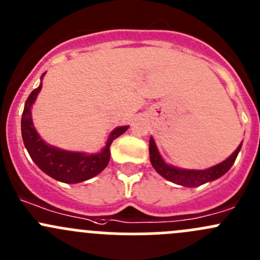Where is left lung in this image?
<instances>
[{
  "label": "left lung",
  "mask_w": 260,
  "mask_h": 260,
  "mask_svg": "<svg viewBox=\"0 0 260 260\" xmlns=\"http://www.w3.org/2000/svg\"><path fill=\"white\" fill-rule=\"evenodd\" d=\"M240 148H242V143L233 152L232 156L228 157L221 164L212 166L208 170H185L166 164L159 154L154 140L152 137L149 138V158H151L153 169L166 180L177 183V185L186 186V187H196V186L204 185V183L219 179L222 175L226 174L237 159Z\"/></svg>",
  "instance_id": "left-lung-1"
}]
</instances>
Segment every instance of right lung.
Returning a JSON list of instances; mask_svg holds the SVG:
<instances>
[{"label":"right lung","mask_w":260,"mask_h":260,"mask_svg":"<svg viewBox=\"0 0 260 260\" xmlns=\"http://www.w3.org/2000/svg\"><path fill=\"white\" fill-rule=\"evenodd\" d=\"M45 73L41 75L44 78ZM43 83L31 91L26 99L25 108L21 118V133H22L23 145L27 149L32 161L38 165L41 171L45 172L52 179L65 183H78L86 181L101 174L108 165L111 159L112 142L117 137L128 129V125L117 127L109 135L106 146L98 153H84V152H72L56 148L54 146L46 145L45 141L41 140L39 133L34 127L31 118V107L35 103L39 91L41 90Z\"/></svg>","instance_id":"add662e5"}]
</instances>
